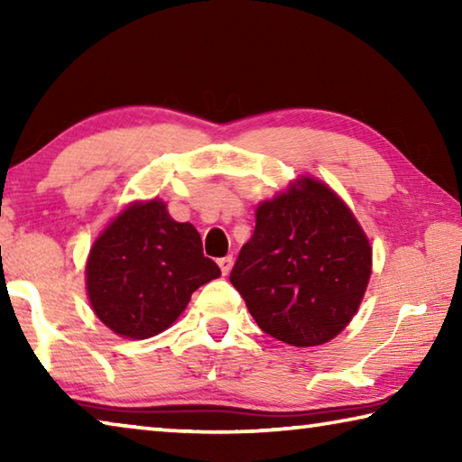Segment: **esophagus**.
Returning a JSON list of instances; mask_svg holds the SVG:
<instances>
[{
  "label": "esophagus",
  "instance_id": "34e87169",
  "mask_svg": "<svg viewBox=\"0 0 462 462\" xmlns=\"http://www.w3.org/2000/svg\"><path fill=\"white\" fill-rule=\"evenodd\" d=\"M217 264H220V269H222V275H228V273L232 271V264H234V256H232V254L224 256V259L217 261Z\"/></svg>",
  "mask_w": 462,
  "mask_h": 462
}]
</instances>
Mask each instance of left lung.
I'll list each match as a JSON object with an SVG mask.
<instances>
[{"label": "left lung", "instance_id": "8db88e82", "mask_svg": "<svg viewBox=\"0 0 462 462\" xmlns=\"http://www.w3.org/2000/svg\"><path fill=\"white\" fill-rule=\"evenodd\" d=\"M371 271L373 246L353 209L328 183L300 175L256 206L230 283L263 332L308 348L350 324Z\"/></svg>", "mask_w": 462, "mask_h": 462}]
</instances>
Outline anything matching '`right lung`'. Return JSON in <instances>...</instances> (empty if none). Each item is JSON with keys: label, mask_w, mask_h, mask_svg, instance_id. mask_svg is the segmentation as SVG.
I'll return each instance as SVG.
<instances>
[{"label": "right lung", "mask_w": 462, "mask_h": 462, "mask_svg": "<svg viewBox=\"0 0 462 462\" xmlns=\"http://www.w3.org/2000/svg\"><path fill=\"white\" fill-rule=\"evenodd\" d=\"M220 275L203 256L195 226L173 220L167 203L152 198L130 201L97 234L85 289L101 324L122 338L144 340L173 326L195 289Z\"/></svg>", "instance_id": "right-lung-1"}]
</instances>
